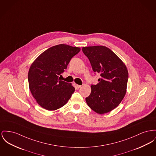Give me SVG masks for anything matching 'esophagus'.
Returning a JSON list of instances; mask_svg holds the SVG:
<instances>
[{
  "instance_id": "1",
  "label": "esophagus",
  "mask_w": 156,
  "mask_h": 156,
  "mask_svg": "<svg viewBox=\"0 0 156 156\" xmlns=\"http://www.w3.org/2000/svg\"><path fill=\"white\" fill-rule=\"evenodd\" d=\"M81 85H76V87L78 88V89H79V88H81Z\"/></svg>"
}]
</instances>
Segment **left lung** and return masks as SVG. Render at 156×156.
Here are the masks:
<instances>
[{"mask_svg": "<svg viewBox=\"0 0 156 156\" xmlns=\"http://www.w3.org/2000/svg\"><path fill=\"white\" fill-rule=\"evenodd\" d=\"M95 73H100L98 83L92 84L91 92L85 98L88 105L98 114L116 108L126 95L128 73L126 65L106 46L83 47Z\"/></svg>", "mask_w": 156, "mask_h": 156, "instance_id": "obj_1", "label": "left lung"}]
</instances>
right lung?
Wrapping results in <instances>:
<instances>
[{
    "mask_svg": "<svg viewBox=\"0 0 156 156\" xmlns=\"http://www.w3.org/2000/svg\"><path fill=\"white\" fill-rule=\"evenodd\" d=\"M81 49L60 44L52 46L39 55L28 73L29 87L42 108L49 111L63 107L75 91L70 83L61 81V76L72 58Z\"/></svg>",
    "mask_w": 156,
    "mask_h": 156,
    "instance_id": "obj_1",
    "label": "right lung"
}]
</instances>
